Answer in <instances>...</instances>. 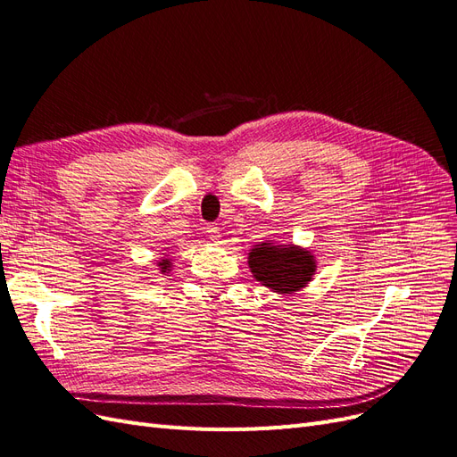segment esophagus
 <instances>
[{"label": "esophagus", "mask_w": 457, "mask_h": 457, "mask_svg": "<svg viewBox=\"0 0 457 457\" xmlns=\"http://www.w3.org/2000/svg\"><path fill=\"white\" fill-rule=\"evenodd\" d=\"M207 233H209V239L214 241V243H218V239L222 237V235H220V229L214 228V226H209V228H207Z\"/></svg>", "instance_id": "34e87169"}]
</instances>
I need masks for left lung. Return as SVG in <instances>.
<instances>
[{"label":"left lung","mask_w":457,"mask_h":457,"mask_svg":"<svg viewBox=\"0 0 457 457\" xmlns=\"http://www.w3.org/2000/svg\"><path fill=\"white\" fill-rule=\"evenodd\" d=\"M248 268L260 285L290 296L312 281L317 260L303 246L266 241L250 248Z\"/></svg>","instance_id":"8db88e82"}]
</instances>
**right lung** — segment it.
Masks as SVG:
<instances>
[{"instance_id":"add662e5","label":"right lung","mask_w":457,"mask_h":457,"mask_svg":"<svg viewBox=\"0 0 457 457\" xmlns=\"http://www.w3.org/2000/svg\"><path fill=\"white\" fill-rule=\"evenodd\" d=\"M157 268H159V273H170L172 271V258H169V254H163V258H159L157 262Z\"/></svg>"}]
</instances>
